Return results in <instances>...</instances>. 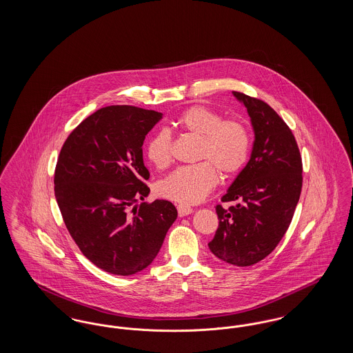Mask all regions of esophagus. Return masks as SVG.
Listing matches in <instances>:
<instances>
[{
  "label": "esophagus",
  "instance_id": "1",
  "mask_svg": "<svg viewBox=\"0 0 353 353\" xmlns=\"http://www.w3.org/2000/svg\"><path fill=\"white\" fill-rule=\"evenodd\" d=\"M177 212H179V216H180V217H185V216L192 214V213H193V209H192L190 206H186V205L180 203V205H177Z\"/></svg>",
  "mask_w": 353,
  "mask_h": 353
}]
</instances>
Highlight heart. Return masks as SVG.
I'll use <instances>...</instances> for the list:
<instances>
[{
    "label": "heart",
    "instance_id": "obj_1",
    "mask_svg": "<svg viewBox=\"0 0 353 353\" xmlns=\"http://www.w3.org/2000/svg\"><path fill=\"white\" fill-rule=\"evenodd\" d=\"M174 125L188 134L200 137L197 160L194 165L181 167L172 172L157 185L161 197L184 205L202 201L219 183V172L233 176L246 164L252 139L246 125L234 119L223 117L205 105H192L184 110ZM145 153L148 160L159 169L172 161V136L161 130L152 136Z\"/></svg>",
    "mask_w": 353,
    "mask_h": 353
}]
</instances>
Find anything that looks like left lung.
I'll list each match as a JSON object with an SVG mask.
<instances>
[{
  "label": "left lung",
  "mask_w": 353,
  "mask_h": 353,
  "mask_svg": "<svg viewBox=\"0 0 353 353\" xmlns=\"http://www.w3.org/2000/svg\"><path fill=\"white\" fill-rule=\"evenodd\" d=\"M250 117L254 144L250 160L217 205L219 229L208 243L230 265L258 263L283 238L302 192V157L288 125L268 103L233 91Z\"/></svg>",
  "instance_id": "8db88e82"
}]
</instances>
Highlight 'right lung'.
<instances>
[{
	"label": "right lung",
	"instance_id": "right-lung-1",
	"mask_svg": "<svg viewBox=\"0 0 353 353\" xmlns=\"http://www.w3.org/2000/svg\"><path fill=\"white\" fill-rule=\"evenodd\" d=\"M161 112L134 105L95 111L68 134L54 192L68 233L95 266L115 275L148 268L177 219L172 202L150 194L143 143Z\"/></svg>",
	"mask_w": 353,
	"mask_h": 353
}]
</instances>
